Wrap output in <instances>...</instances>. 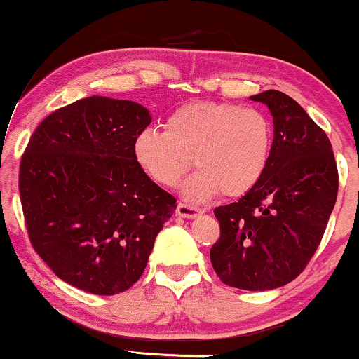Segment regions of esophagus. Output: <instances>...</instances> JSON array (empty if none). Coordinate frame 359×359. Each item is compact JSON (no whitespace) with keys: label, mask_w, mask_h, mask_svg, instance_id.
<instances>
[{"label":"esophagus","mask_w":359,"mask_h":359,"mask_svg":"<svg viewBox=\"0 0 359 359\" xmlns=\"http://www.w3.org/2000/svg\"><path fill=\"white\" fill-rule=\"evenodd\" d=\"M177 216L180 217H185V219H192V217H197L199 214H203V211L197 208H192V205L189 204H184V203H179L177 204Z\"/></svg>","instance_id":"1"}]
</instances>
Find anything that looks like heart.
Segmentation results:
<instances>
[{"instance_id":"obj_1","label":"heart","mask_w":359,"mask_h":359,"mask_svg":"<svg viewBox=\"0 0 359 359\" xmlns=\"http://www.w3.org/2000/svg\"><path fill=\"white\" fill-rule=\"evenodd\" d=\"M271 140V123L263 111L234 102L197 101L172 111L165 131H140L133 140V156L163 187H174L194 158L199 170L180 191L191 203H205L219 192L238 197L253 189L269 163Z\"/></svg>"}]
</instances>
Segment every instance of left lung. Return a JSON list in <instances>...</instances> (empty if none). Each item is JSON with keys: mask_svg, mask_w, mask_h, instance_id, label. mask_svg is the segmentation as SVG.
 Here are the masks:
<instances>
[{"mask_svg": "<svg viewBox=\"0 0 359 359\" xmlns=\"http://www.w3.org/2000/svg\"><path fill=\"white\" fill-rule=\"evenodd\" d=\"M250 100L269 106L273 116L270 158L238 203L214 209L221 236L211 263L226 285L271 290L297 278L316 253L339 177L327 135L297 101L275 89Z\"/></svg>", "mask_w": 359, "mask_h": 359, "instance_id": "8db88e82", "label": "left lung"}]
</instances>
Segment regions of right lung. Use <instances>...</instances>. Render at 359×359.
<instances>
[{
  "mask_svg": "<svg viewBox=\"0 0 359 359\" xmlns=\"http://www.w3.org/2000/svg\"><path fill=\"white\" fill-rule=\"evenodd\" d=\"M151 123L133 101L90 96L53 111L20 163L32 246L53 273L94 295L138 282L177 204L138 167L133 140Z\"/></svg>",
  "mask_w": 359,
  "mask_h": 359,
  "instance_id": "1",
  "label": "right lung"
}]
</instances>
